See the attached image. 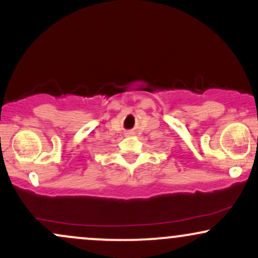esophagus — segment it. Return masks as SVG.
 I'll return each instance as SVG.
<instances>
[{"label": "esophagus", "mask_w": 258, "mask_h": 258, "mask_svg": "<svg viewBox=\"0 0 258 258\" xmlns=\"http://www.w3.org/2000/svg\"><path fill=\"white\" fill-rule=\"evenodd\" d=\"M126 135H127V136H131V135H132V132H128V133H126Z\"/></svg>", "instance_id": "1"}]
</instances>
